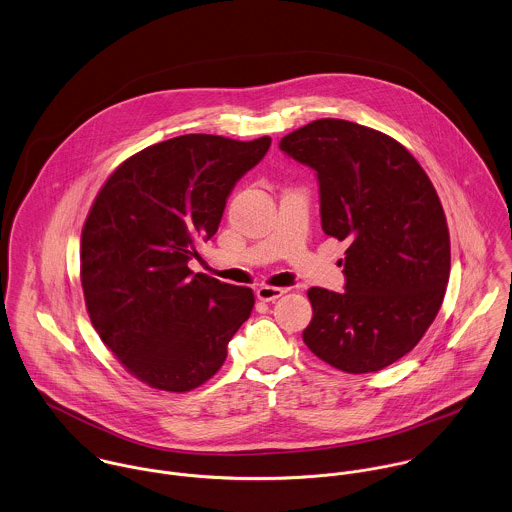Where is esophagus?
I'll return each mask as SVG.
<instances>
[{
    "mask_svg": "<svg viewBox=\"0 0 512 512\" xmlns=\"http://www.w3.org/2000/svg\"><path fill=\"white\" fill-rule=\"evenodd\" d=\"M283 293H285V291L279 289V287H267V285H263V287L257 289V299L263 301V303H273V301H277Z\"/></svg>",
    "mask_w": 512,
    "mask_h": 512,
    "instance_id": "1",
    "label": "esophagus"
}]
</instances>
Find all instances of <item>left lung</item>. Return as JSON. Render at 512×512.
<instances>
[{"instance_id":"obj_1","label":"left lung","mask_w":512,"mask_h":512,"mask_svg":"<svg viewBox=\"0 0 512 512\" xmlns=\"http://www.w3.org/2000/svg\"><path fill=\"white\" fill-rule=\"evenodd\" d=\"M279 148L316 172L322 231L350 243L346 291L308 289L303 340L342 372H378L408 354L443 303L451 243L439 196L406 146L356 122L312 120Z\"/></svg>"}]
</instances>
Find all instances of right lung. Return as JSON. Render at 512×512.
Wrapping results in <instances>:
<instances>
[{
  "mask_svg": "<svg viewBox=\"0 0 512 512\" xmlns=\"http://www.w3.org/2000/svg\"><path fill=\"white\" fill-rule=\"evenodd\" d=\"M269 146V136H176L124 160L93 202L81 233L85 305L110 352L150 388L202 386L253 310L251 289L192 275L188 261Z\"/></svg>",
  "mask_w": 512,
  "mask_h": 512,
  "instance_id": "right-lung-1",
  "label": "right lung"
}]
</instances>
